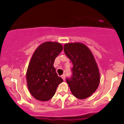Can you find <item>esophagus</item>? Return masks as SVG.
<instances>
[{
    "instance_id": "1",
    "label": "esophagus",
    "mask_w": 124,
    "mask_h": 124,
    "mask_svg": "<svg viewBox=\"0 0 124 124\" xmlns=\"http://www.w3.org/2000/svg\"><path fill=\"white\" fill-rule=\"evenodd\" d=\"M61 77H62V78L63 79V80H64V81L65 80V74H63V75H62Z\"/></svg>"
}]
</instances>
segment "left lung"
Instances as JSON below:
<instances>
[{
	"mask_svg": "<svg viewBox=\"0 0 124 124\" xmlns=\"http://www.w3.org/2000/svg\"><path fill=\"white\" fill-rule=\"evenodd\" d=\"M63 50L73 64L72 77L66 78L70 90L75 97L85 99L97 90L100 83V73L93 53L85 45L70 43Z\"/></svg>",
	"mask_w": 124,
	"mask_h": 124,
	"instance_id": "obj_1",
	"label": "left lung"
}]
</instances>
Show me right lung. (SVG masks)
<instances>
[{
  "label": "right lung",
  "mask_w": 124,
  "mask_h": 124,
  "mask_svg": "<svg viewBox=\"0 0 124 124\" xmlns=\"http://www.w3.org/2000/svg\"><path fill=\"white\" fill-rule=\"evenodd\" d=\"M62 49L59 43L47 41L39 46L33 53L26 78L28 90L37 100H50L59 84L63 82L53 66L54 60Z\"/></svg>",
  "instance_id": "obj_1"
}]
</instances>
